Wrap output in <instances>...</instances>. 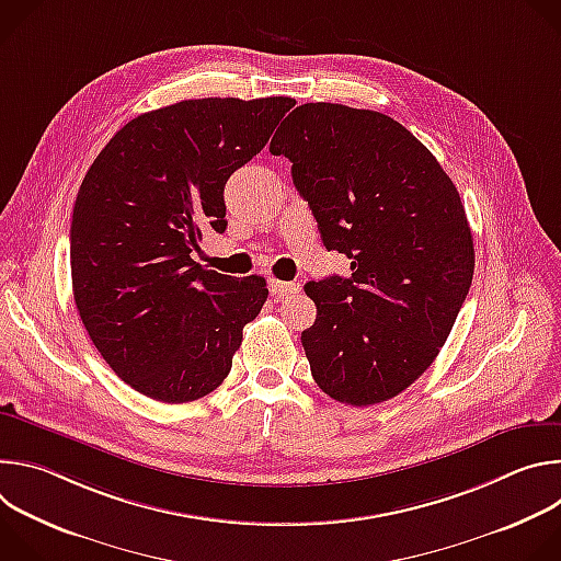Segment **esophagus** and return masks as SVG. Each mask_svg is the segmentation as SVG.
<instances>
[{
    "instance_id": "esophagus-1",
    "label": "esophagus",
    "mask_w": 561,
    "mask_h": 561,
    "mask_svg": "<svg viewBox=\"0 0 561 561\" xmlns=\"http://www.w3.org/2000/svg\"><path fill=\"white\" fill-rule=\"evenodd\" d=\"M268 288H271V295L277 297V299H284V297H288L293 293H299V284H295V282H279L275 277L268 279Z\"/></svg>"
}]
</instances>
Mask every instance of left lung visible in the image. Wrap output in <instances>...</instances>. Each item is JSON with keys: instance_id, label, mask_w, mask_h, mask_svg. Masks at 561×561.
Listing matches in <instances>:
<instances>
[{"instance_id": "8db88e82", "label": "left lung", "mask_w": 561, "mask_h": 561, "mask_svg": "<svg viewBox=\"0 0 561 561\" xmlns=\"http://www.w3.org/2000/svg\"><path fill=\"white\" fill-rule=\"evenodd\" d=\"M322 242L351 277L308 282L317 319L301 333L327 394L370 407L407 390L437 357L468 295L474 249L459 193L433 152L392 117L301 104L277 128Z\"/></svg>"}]
</instances>
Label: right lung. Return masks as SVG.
Wrapping results in <instances>:
<instances>
[{"instance_id":"add662e5","label":"right lung","mask_w":561,"mask_h":561,"mask_svg":"<svg viewBox=\"0 0 561 561\" xmlns=\"http://www.w3.org/2000/svg\"><path fill=\"white\" fill-rule=\"evenodd\" d=\"M290 98L186 100L130 119L79 186L70 275L79 317L115 375L184 404L213 392L260 314L266 279L193 260L226 230L224 186L266 146Z\"/></svg>"}]
</instances>
